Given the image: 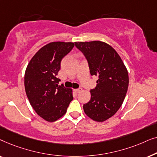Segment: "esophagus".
I'll use <instances>...</instances> for the list:
<instances>
[{"label":"esophagus","instance_id":"esophagus-1","mask_svg":"<svg viewBox=\"0 0 157 157\" xmlns=\"http://www.w3.org/2000/svg\"><path fill=\"white\" fill-rule=\"evenodd\" d=\"M74 91L76 92V93H79V92H81L82 91V89L81 88H79V89H74Z\"/></svg>","mask_w":157,"mask_h":157}]
</instances>
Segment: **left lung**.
<instances>
[{
	"instance_id": "left-lung-1",
	"label": "left lung",
	"mask_w": 157,
	"mask_h": 157,
	"mask_svg": "<svg viewBox=\"0 0 157 157\" xmlns=\"http://www.w3.org/2000/svg\"><path fill=\"white\" fill-rule=\"evenodd\" d=\"M75 45L88 60L91 74L98 77L83 111L90 119L103 122L113 117L123 104L128 86L127 68L115 49L106 43L93 40L75 42Z\"/></svg>"
}]
</instances>
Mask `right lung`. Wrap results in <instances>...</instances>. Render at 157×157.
<instances>
[{
  "instance_id": "add662e5",
  "label": "right lung",
  "mask_w": 157,
  "mask_h": 157,
  "mask_svg": "<svg viewBox=\"0 0 157 157\" xmlns=\"http://www.w3.org/2000/svg\"><path fill=\"white\" fill-rule=\"evenodd\" d=\"M73 42H51L32 57L25 69V90L36 113L48 122L59 119L73 100L72 89L58 85L61 61L74 48Z\"/></svg>"
}]
</instances>
